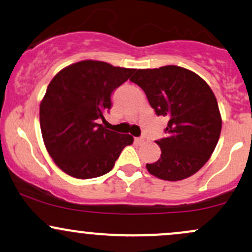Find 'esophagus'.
<instances>
[{
	"label": "esophagus",
	"instance_id": "34e87169",
	"mask_svg": "<svg viewBox=\"0 0 252 252\" xmlns=\"http://www.w3.org/2000/svg\"><path fill=\"white\" fill-rule=\"evenodd\" d=\"M136 144H142L144 142V137H135Z\"/></svg>",
	"mask_w": 252,
	"mask_h": 252
}]
</instances>
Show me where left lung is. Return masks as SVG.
<instances>
[{
	"mask_svg": "<svg viewBox=\"0 0 252 252\" xmlns=\"http://www.w3.org/2000/svg\"><path fill=\"white\" fill-rule=\"evenodd\" d=\"M148 98L158 116L168 118L167 137L156 141L161 158L146 167L152 175L179 181L209 161L221 130V116L209 84L194 72L168 65L136 70L130 78Z\"/></svg>",
	"mask_w": 252,
	"mask_h": 252,
	"instance_id": "obj_1",
	"label": "left lung"
}]
</instances>
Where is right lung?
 Here are the masks:
<instances>
[{"label": "right lung", "mask_w": 252, "mask_h": 252, "mask_svg": "<svg viewBox=\"0 0 252 252\" xmlns=\"http://www.w3.org/2000/svg\"><path fill=\"white\" fill-rule=\"evenodd\" d=\"M134 68L83 60L63 68L51 80L40 103V128L54 163L77 179H92L114 168L124 147L134 142L98 123L105 122L111 94Z\"/></svg>", "instance_id": "1"}]
</instances>
